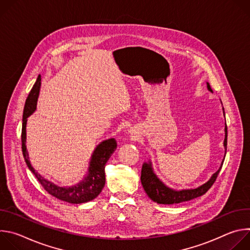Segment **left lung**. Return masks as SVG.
<instances>
[{"label": "left lung", "mask_w": 250, "mask_h": 250, "mask_svg": "<svg viewBox=\"0 0 250 250\" xmlns=\"http://www.w3.org/2000/svg\"><path fill=\"white\" fill-rule=\"evenodd\" d=\"M207 87H208V91L212 92L208 83H207ZM225 132H226V136H225V141H224V146L226 148V153H227V146H228L227 125H226V128H225ZM224 160H223L219 170L215 174H212L210 179L208 182H206L205 184H203L202 186H200L196 189H187V190H181V191L173 190V189L167 187L166 185H164L158 179L157 176L154 174L151 162L150 161L148 163L145 162L144 164H142V169H141V176H140L141 184H142V187H144L146 193L148 195V197L152 201L156 202L157 204L172 205V204H179L182 202H187V201L193 200V199L198 198L207 193V191L212 186L213 183H215L217 177L222 169V166L224 164Z\"/></svg>", "instance_id": "8db88e82"}]
</instances>
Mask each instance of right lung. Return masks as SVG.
Here are the masks:
<instances>
[{
  "label": "right lung",
  "instance_id": "1",
  "mask_svg": "<svg viewBox=\"0 0 250 250\" xmlns=\"http://www.w3.org/2000/svg\"><path fill=\"white\" fill-rule=\"evenodd\" d=\"M42 85L41 76L38 77L37 82L34 83L33 87L31 88L27 99L25 101L23 115H22V128H21V149L23 158L29 170L34 174V176L38 178L40 183L42 187L53 197L65 201L71 204H82L87 203L94 200L98 195L102 192V189L104 186L105 177H104V165L110 159L111 155L117 148V141L115 138H110L104 140L103 142L96 147L93 152L89 170L87 176L84 179L75 186L72 187H58L55 184L47 181L46 179L39 174L37 171L33 169L30 164L28 153L26 151L25 146V139H26V121L27 118L37 109V103L38 98L40 95V89Z\"/></svg>",
  "mask_w": 250,
  "mask_h": 250
}]
</instances>
